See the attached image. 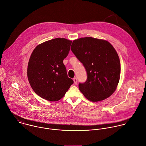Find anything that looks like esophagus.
I'll return each instance as SVG.
<instances>
[{"instance_id": "esophagus-1", "label": "esophagus", "mask_w": 146, "mask_h": 146, "mask_svg": "<svg viewBox=\"0 0 146 146\" xmlns=\"http://www.w3.org/2000/svg\"><path fill=\"white\" fill-rule=\"evenodd\" d=\"M73 81H74V84H77V78H73Z\"/></svg>"}]
</instances>
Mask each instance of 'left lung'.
Segmentation results:
<instances>
[{"instance_id": "obj_1", "label": "left lung", "mask_w": 146, "mask_h": 146, "mask_svg": "<svg viewBox=\"0 0 146 146\" xmlns=\"http://www.w3.org/2000/svg\"><path fill=\"white\" fill-rule=\"evenodd\" d=\"M71 50L87 72L86 81L79 84L85 97L95 102L112 95L121 73L119 58L113 46L106 40L85 37L74 40Z\"/></svg>"}]
</instances>
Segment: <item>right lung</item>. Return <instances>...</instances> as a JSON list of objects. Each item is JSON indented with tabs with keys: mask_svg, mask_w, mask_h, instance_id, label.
<instances>
[{
	"mask_svg": "<svg viewBox=\"0 0 146 146\" xmlns=\"http://www.w3.org/2000/svg\"><path fill=\"white\" fill-rule=\"evenodd\" d=\"M71 43L65 38H55L38 45L30 56L27 71L30 85L44 99L58 101L73 84L63 64Z\"/></svg>",
	"mask_w": 146,
	"mask_h": 146,
	"instance_id": "right-lung-1",
	"label": "right lung"
}]
</instances>
